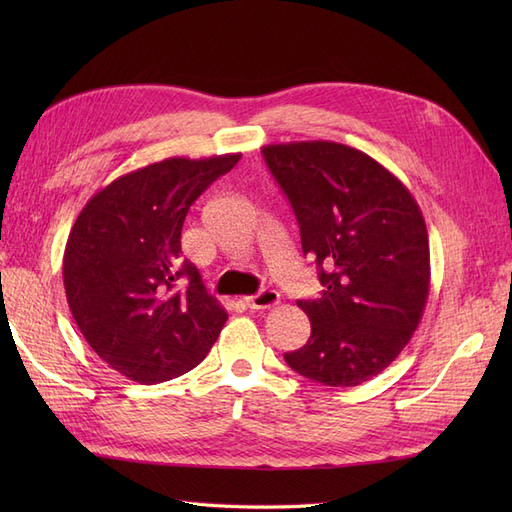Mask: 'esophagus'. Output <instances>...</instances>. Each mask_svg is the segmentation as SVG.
Returning a JSON list of instances; mask_svg holds the SVG:
<instances>
[{
    "label": "esophagus",
    "instance_id": "1",
    "mask_svg": "<svg viewBox=\"0 0 512 512\" xmlns=\"http://www.w3.org/2000/svg\"><path fill=\"white\" fill-rule=\"evenodd\" d=\"M245 303L250 309H267L280 303V292L273 288H262L260 292L252 294V297H245Z\"/></svg>",
    "mask_w": 512,
    "mask_h": 512
}]
</instances>
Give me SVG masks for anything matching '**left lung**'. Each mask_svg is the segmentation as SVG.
Wrapping results in <instances>:
<instances>
[{
    "label": "left lung",
    "instance_id": "left-lung-1",
    "mask_svg": "<svg viewBox=\"0 0 512 512\" xmlns=\"http://www.w3.org/2000/svg\"><path fill=\"white\" fill-rule=\"evenodd\" d=\"M312 254L322 292L297 305L307 344L286 352L297 374L327 386L378 376L406 348L429 294V239L416 200L367 153L331 141L262 147Z\"/></svg>",
    "mask_w": 512,
    "mask_h": 512
}]
</instances>
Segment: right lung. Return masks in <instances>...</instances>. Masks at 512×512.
Listing matches in <instances>:
<instances>
[{"label":"right lung","instance_id":"1","mask_svg":"<svg viewBox=\"0 0 512 512\" xmlns=\"http://www.w3.org/2000/svg\"><path fill=\"white\" fill-rule=\"evenodd\" d=\"M241 153L168 158L108 183L76 218L64 252L70 312L104 363L141 384L196 367L218 339L226 309L181 260L194 200ZM188 279L186 290L178 288Z\"/></svg>","mask_w":512,"mask_h":512}]
</instances>
